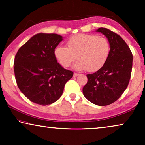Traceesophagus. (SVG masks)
<instances>
[{"mask_svg":"<svg viewBox=\"0 0 145 145\" xmlns=\"http://www.w3.org/2000/svg\"><path fill=\"white\" fill-rule=\"evenodd\" d=\"M79 74H78V73H76V72H74V74H73V76H74V77H76V76H78V75Z\"/></svg>","mask_w":145,"mask_h":145,"instance_id":"obj_1","label":"esophagus"}]
</instances>
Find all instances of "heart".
<instances>
[{"label":"heart","instance_id":"b5f03b06","mask_svg":"<svg viewBox=\"0 0 145 145\" xmlns=\"http://www.w3.org/2000/svg\"><path fill=\"white\" fill-rule=\"evenodd\" d=\"M67 47L59 45L55 49L57 60L64 67H69L76 59V70L86 69L96 72L104 66L110 53V44L106 37L94 34L78 33L67 40Z\"/></svg>","mask_w":145,"mask_h":145}]
</instances>
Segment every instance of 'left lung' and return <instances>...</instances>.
Returning a JSON list of instances; mask_svg holds the SVG:
<instances>
[{"mask_svg":"<svg viewBox=\"0 0 145 145\" xmlns=\"http://www.w3.org/2000/svg\"><path fill=\"white\" fill-rule=\"evenodd\" d=\"M110 44L108 59L100 69L87 74L88 82L83 87L87 100L100 106L110 105L120 98L129 82L133 66V55L121 37L110 29L100 27Z\"/></svg>","mask_w":145,"mask_h":145,"instance_id":"left-lung-1","label":"left lung"}]
</instances>
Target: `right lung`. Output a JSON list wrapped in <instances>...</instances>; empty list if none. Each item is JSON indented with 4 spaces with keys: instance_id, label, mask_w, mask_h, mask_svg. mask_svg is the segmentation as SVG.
<instances>
[{
    "instance_id": "add662e5",
    "label": "right lung",
    "mask_w": 145,
    "mask_h": 145,
    "mask_svg": "<svg viewBox=\"0 0 145 145\" xmlns=\"http://www.w3.org/2000/svg\"><path fill=\"white\" fill-rule=\"evenodd\" d=\"M63 37L56 33H37L18 49L14 58L18 86L31 102L46 106L59 100L73 76L57 63L54 51Z\"/></svg>"
}]
</instances>
